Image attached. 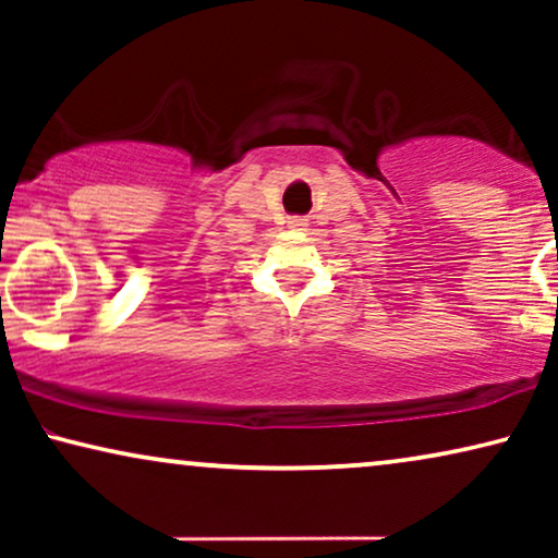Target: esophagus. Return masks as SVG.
<instances>
[{
  "mask_svg": "<svg viewBox=\"0 0 558 558\" xmlns=\"http://www.w3.org/2000/svg\"><path fill=\"white\" fill-rule=\"evenodd\" d=\"M289 226H292V228H304L307 223H304V218H292V220H289Z\"/></svg>",
  "mask_w": 558,
  "mask_h": 558,
  "instance_id": "esophagus-1",
  "label": "esophagus"
}]
</instances>
